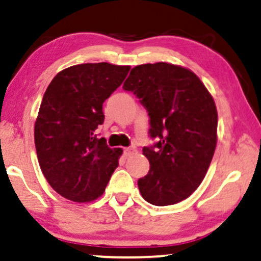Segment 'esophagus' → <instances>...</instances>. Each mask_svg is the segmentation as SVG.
<instances>
[{
  "label": "esophagus",
  "instance_id": "esophagus-1",
  "mask_svg": "<svg viewBox=\"0 0 261 261\" xmlns=\"http://www.w3.org/2000/svg\"><path fill=\"white\" fill-rule=\"evenodd\" d=\"M135 152V148L134 147H126V148H124V155H131Z\"/></svg>",
  "mask_w": 261,
  "mask_h": 261
}]
</instances>
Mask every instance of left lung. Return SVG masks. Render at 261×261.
Returning <instances> with one entry per match:
<instances>
[{
    "mask_svg": "<svg viewBox=\"0 0 261 261\" xmlns=\"http://www.w3.org/2000/svg\"><path fill=\"white\" fill-rule=\"evenodd\" d=\"M122 88L133 92L149 116L143 147L147 175L137 181L146 201L168 206L189 197L201 184L217 142L214 98L195 73L167 62L134 67Z\"/></svg>",
    "mask_w": 261,
    "mask_h": 261,
    "instance_id": "8db88e82",
    "label": "left lung"
}]
</instances>
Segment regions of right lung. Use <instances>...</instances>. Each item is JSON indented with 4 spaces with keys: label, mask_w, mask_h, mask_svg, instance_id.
Segmentation results:
<instances>
[{
    "label": "right lung",
    "mask_w": 261,
    "mask_h": 261,
    "mask_svg": "<svg viewBox=\"0 0 261 261\" xmlns=\"http://www.w3.org/2000/svg\"><path fill=\"white\" fill-rule=\"evenodd\" d=\"M130 66L99 62L59 72L44 93L34 127L38 161L56 193L76 202L98 199L119 166L120 148L98 139L103 103L119 88Z\"/></svg>",
    "instance_id": "right-lung-1"
}]
</instances>
